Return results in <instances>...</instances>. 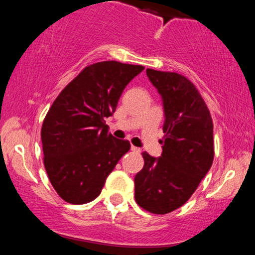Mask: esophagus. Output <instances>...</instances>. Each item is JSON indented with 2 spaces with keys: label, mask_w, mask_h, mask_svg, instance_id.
<instances>
[{
  "label": "esophagus",
  "mask_w": 255,
  "mask_h": 255,
  "mask_svg": "<svg viewBox=\"0 0 255 255\" xmlns=\"http://www.w3.org/2000/svg\"><path fill=\"white\" fill-rule=\"evenodd\" d=\"M130 150L133 151V152H135V153H139V152H140V148L139 147H135V146H133V145H131Z\"/></svg>",
  "instance_id": "34e87169"
}]
</instances>
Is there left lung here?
<instances>
[{
	"label": "left lung",
	"instance_id": "1",
	"mask_svg": "<svg viewBox=\"0 0 255 255\" xmlns=\"http://www.w3.org/2000/svg\"><path fill=\"white\" fill-rule=\"evenodd\" d=\"M146 74L162 96L165 135L162 156L142 152L144 168L134 177L135 201L146 211L165 215L192 197L211 168L213 124L203 97L186 77L150 68Z\"/></svg>",
	"mask_w": 255,
	"mask_h": 255
}]
</instances>
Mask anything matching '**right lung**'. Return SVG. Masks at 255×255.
Segmentation results:
<instances>
[{
  "label": "right lung",
  "instance_id": "add662e5",
  "mask_svg": "<svg viewBox=\"0 0 255 255\" xmlns=\"http://www.w3.org/2000/svg\"><path fill=\"white\" fill-rule=\"evenodd\" d=\"M145 67L104 61L79 73L43 121L44 166L57 194L81 205L101 194L105 180L130 148L114 137L104 119L115 113L125 87Z\"/></svg>",
  "mask_w": 255,
  "mask_h": 255
}]
</instances>
